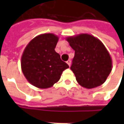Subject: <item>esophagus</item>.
<instances>
[{
	"label": "esophagus",
	"instance_id": "34e87169",
	"mask_svg": "<svg viewBox=\"0 0 124 124\" xmlns=\"http://www.w3.org/2000/svg\"><path fill=\"white\" fill-rule=\"evenodd\" d=\"M66 62H67V64H68V66H70V65H71V60H68Z\"/></svg>",
	"mask_w": 124,
	"mask_h": 124
}]
</instances>
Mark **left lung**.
Returning <instances> with one entry per match:
<instances>
[{
  "instance_id": "8db88e82",
  "label": "left lung",
  "mask_w": 124,
  "mask_h": 124,
  "mask_svg": "<svg viewBox=\"0 0 124 124\" xmlns=\"http://www.w3.org/2000/svg\"><path fill=\"white\" fill-rule=\"evenodd\" d=\"M66 40L75 51L70 68L78 83L88 89L103 84L112 68L111 56L103 43L88 34L69 36Z\"/></svg>"
}]
</instances>
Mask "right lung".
<instances>
[{
    "instance_id": "add662e5",
    "label": "right lung",
    "mask_w": 124,
    "mask_h": 124,
    "mask_svg": "<svg viewBox=\"0 0 124 124\" xmlns=\"http://www.w3.org/2000/svg\"><path fill=\"white\" fill-rule=\"evenodd\" d=\"M58 37L52 33L36 36L26 46L21 58V69L30 83L40 89L58 82L62 72L69 68L55 51Z\"/></svg>"
}]
</instances>
